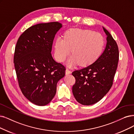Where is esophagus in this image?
Returning a JSON list of instances; mask_svg holds the SVG:
<instances>
[{
	"label": "esophagus",
	"instance_id": "obj_1",
	"mask_svg": "<svg viewBox=\"0 0 134 134\" xmlns=\"http://www.w3.org/2000/svg\"><path fill=\"white\" fill-rule=\"evenodd\" d=\"M71 74V71L69 70V69H66V70H65V74L68 75V74Z\"/></svg>",
	"mask_w": 134,
	"mask_h": 134
}]
</instances>
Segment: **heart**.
Wrapping results in <instances>:
<instances>
[{"label":"heart","mask_w":134,"mask_h":134,"mask_svg":"<svg viewBox=\"0 0 134 134\" xmlns=\"http://www.w3.org/2000/svg\"><path fill=\"white\" fill-rule=\"evenodd\" d=\"M104 38L100 34L89 30L71 29L66 32L64 39L57 37L54 43V56L63 62L70 54L69 66L79 64L87 66L97 60L103 49Z\"/></svg>","instance_id":"obj_1"}]
</instances>
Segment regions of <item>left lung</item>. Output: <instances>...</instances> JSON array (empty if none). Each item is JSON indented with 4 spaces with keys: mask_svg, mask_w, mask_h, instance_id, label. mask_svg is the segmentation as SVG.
<instances>
[{
    "mask_svg": "<svg viewBox=\"0 0 134 134\" xmlns=\"http://www.w3.org/2000/svg\"><path fill=\"white\" fill-rule=\"evenodd\" d=\"M107 35L105 48L91 65L72 72L76 80L72 86L75 98L80 104L90 105L98 102L110 89L119 60L115 41L103 27Z\"/></svg>",
    "mask_w": 134,
    "mask_h": 134,
    "instance_id": "obj_1",
    "label": "left lung"
}]
</instances>
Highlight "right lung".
<instances>
[{
  "mask_svg": "<svg viewBox=\"0 0 134 134\" xmlns=\"http://www.w3.org/2000/svg\"><path fill=\"white\" fill-rule=\"evenodd\" d=\"M62 27L58 22L30 27L18 39L14 63L19 87L32 103L43 106L50 103L57 91V84L65 75V68L52 56L53 42Z\"/></svg>",
  "mask_w": 134,
  "mask_h": 134,
  "instance_id": "obj_1",
  "label": "right lung"
}]
</instances>
